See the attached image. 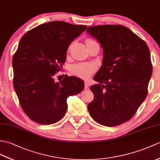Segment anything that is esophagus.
<instances>
[{
	"instance_id": "1",
	"label": "esophagus",
	"mask_w": 160,
	"mask_h": 160,
	"mask_svg": "<svg viewBox=\"0 0 160 160\" xmlns=\"http://www.w3.org/2000/svg\"><path fill=\"white\" fill-rule=\"evenodd\" d=\"M88 87H89V82H88V81L84 82V88L85 89H87L88 88Z\"/></svg>"
}]
</instances>
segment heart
<instances>
[{
	"label": "heart",
	"mask_w": 160,
	"mask_h": 160,
	"mask_svg": "<svg viewBox=\"0 0 160 160\" xmlns=\"http://www.w3.org/2000/svg\"><path fill=\"white\" fill-rule=\"evenodd\" d=\"M94 42L91 39H87L86 43L88 42ZM96 70V65L93 63L80 62L73 65L70 68V72L73 76L82 78H87Z\"/></svg>",
	"instance_id": "obj_1"
}]
</instances>
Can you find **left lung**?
Here are the masks:
<instances>
[{
	"instance_id": "1",
	"label": "left lung",
	"mask_w": 160,
	"mask_h": 160,
	"mask_svg": "<svg viewBox=\"0 0 160 160\" xmlns=\"http://www.w3.org/2000/svg\"><path fill=\"white\" fill-rule=\"evenodd\" d=\"M86 31L101 43L104 56L93 78L99 84L90 87L94 99L88 105L89 114L102 125H121L131 119L147 95L153 69L150 50L124 26H93Z\"/></svg>"
}]
</instances>
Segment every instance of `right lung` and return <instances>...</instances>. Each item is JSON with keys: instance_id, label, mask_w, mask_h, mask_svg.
Listing matches in <instances>:
<instances>
[{"instance_id": "add662e5", "label": "right lung", "mask_w": 160, "mask_h": 160, "mask_svg": "<svg viewBox=\"0 0 160 160\" xmlns=\"http://www.w3.org/2000/svg\"><path fill=\"white\" fill-rule=\"evenodd\" d=\"M62 21L46 22L21 38L13 54V87L25 114L42 125L55 123L64 117L67 99L84 89V82L65 76L58 82L54 75L66 61L69 46L87 28Z\"/></svg>"}]
</instances>
